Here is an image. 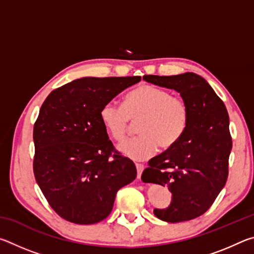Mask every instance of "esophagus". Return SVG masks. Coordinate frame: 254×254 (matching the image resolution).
I'll return each mask as SVG.
<instances>
[{"mask_svg":"<svg viewBox=\"0 0 254 254\" xmlns=\"http://www.w3.org/2000/svg\"><path fill=\"white\" fill-rule=\"evenodd\" d=\"M135 167H136V171H137V178L141 177V175H142V171L144 169V166L142 163H135Z\"/></svg>","mask_w":254,"mask_h":254,"instance_id":"34e87169","label":"esophagus"}]
</instances>
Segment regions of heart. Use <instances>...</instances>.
Listing matches in <instances>:
<instances>
[{"instance_id": "heart-1", "label": "heart", "mask_w": 254, "mask_h": 254, "mask_svg": "<svg viewBox=\"0 0 254 254\" xmlns=\"http://www.w3.org/2000/svg\"><path fill=\"white\" fill-rule=\"evenodd\" d=\"M101 121L114 140L124 139L131 121H137L140 135L127 139L119 150L132 160H145L161 150L171 149L186 131L189 107L183 97L158 86L143 84L127 95L124 105L110 101L102 106Z\"/></svg>"}]
</instances>
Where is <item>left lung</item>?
I'll list each match as a JSON object with an SVG mask.
<instances>
[{
    "label": "left lung",
    "instance_id": "obj_1",
    "mask_svg": "<svg viewBox=\"0 0 254 254\" xmlns=\"http://www.w3.org/2000/svg\"><path fill=\"white\" fill-rule=\"evenodd\" d=\"M143 79L177 91L189 107L182 139L152 158L141 177L167 186L173 194L169 207L153 213L169 223L194 220L208 210L226 184L232 149L229 113L207 81L194 72L145 75Z\"/></svg>",
    "mask_w": 254,
    "mask_h": 254
}]
</instances>
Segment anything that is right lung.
<instances>
[{
	"label": "right lung",
	"mask_w": 254,
	"mask_h": 254,
	"mask_svg": "<svg viewBox=\"0 0 254 254\" xmlns=\"http://www.w3.org/2000/svg\"><path fill=\"white\" fill-rule=\"evenodd\" d=\"M140 76L84 77L54 89L33 127V173L56 213L75 224L109 216L120 188L136 168L114 148L100 112Z\"/></svg>",
	"instance_id": "right-lung-1"
}]
</instances>
